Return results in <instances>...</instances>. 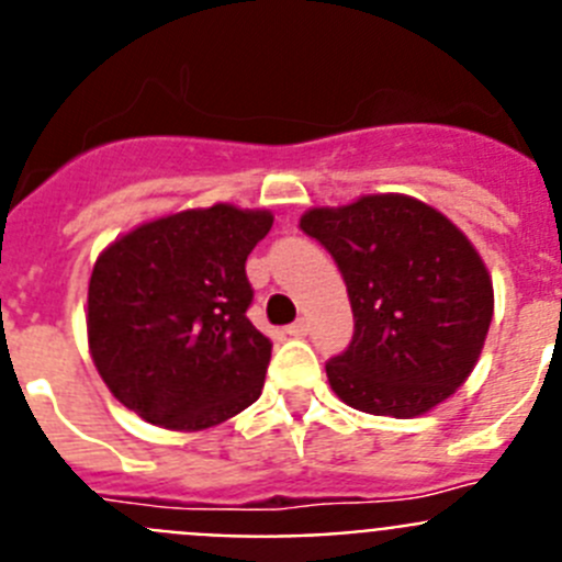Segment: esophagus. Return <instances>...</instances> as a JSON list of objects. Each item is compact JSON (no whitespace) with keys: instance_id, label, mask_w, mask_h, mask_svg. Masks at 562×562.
I'll return each mask as SVG.
<instances>
[{"instance_id":"esophagus-1","label":"esophagus","mask_w":562,"mask_h":562,"mask_svg":"<svg viewBox=\"0 0 562 562\" xmlns=\"http://www.w3.org/2000/svg\"><path fill=\"white\" fill-rule=\"evenodd\" d=\"M306 331H310V324H306L304 317H301V321H295V324L286 326V335H292V337H304Z\"/></svg>"}]
</instances>
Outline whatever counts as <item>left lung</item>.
<instances>
[{"instance_id":"8db88e82","label":"left lung","mask_w":562,"mask_h":562,"mask_svg":"<svg viewBox=\"0 0 562 562\" xmlns=\"http://www.w3.org/2000/svg\"><path fill=\"white\" fill-rule=\"evenodd\" d=\"M301 231L337 261L355 337L326 376L346 405L411 419L473 374L493 321V278L473 241L422 200L366 193L310 207Z\"/></svg>"}]
</instances>
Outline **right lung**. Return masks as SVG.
I'll return each instance as SVG.
<instances>
[{"label": "right lung", "instance_id": "add662e5", "mask_svg": "<svg viewBox=\"0 0 562 562\" xmlns=\"http://www.w3.org/2000/svg\"><path fill=\"white\" fill-rule=\"evenodd\" d=\"M270 227V211L216 202L143 222L98 256L89 355L123 408L191 434L261 396L272 342L247 317L245 261Z\"/></svg>", "mask_w": 562, "mask_h": 562}]
</instances>
